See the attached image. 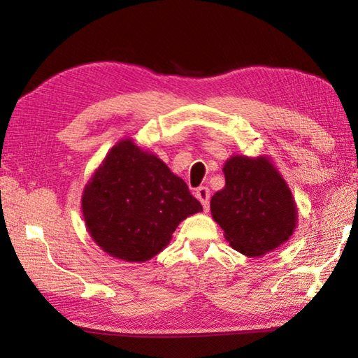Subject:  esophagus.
<instances>
[{"label":"esophagus","instance_id":"esophagus-1","mask_svg":"<svg viewBox=\"0 0 358 358\" xmlns=\"http://www.w3.org/2000/svg\"><path fill=\"white\" fill-rule=\"evenodd\" d=\"M195 196L201 201L203 209L204 210H209V200H210V191H209V189L206 186H200L195 191Z\"/></svg>","mask_w":358,"mask_h":358}]
</instances>
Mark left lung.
<instances>
[{"mask_svg": "<svg viewBox=\"0 0 358 358\" xmlns=\"http://www.w3.org/2000/svg\"><path fill=\"white\" fill-rule=\"evenodd\" d=\"M223 172L226 186L210 199V212L234 249L260 257L291 237L295 203L268 158L235 155Z\"/></svg>", "mask_w": 358, "mask_h": 358, "instance_id": "1", "label": "left lung"}]
</instances>
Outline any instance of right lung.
Listing matches in <instances>:
<instances>
[{"label":"right lung","mask_w":358,"mask_h":358,"mask_svg":"<svg viewBox=\"0 0 358 358\" xmlns=\"http://www.w3.org/2000/svg\"><path fill=\"white\" fill-rule=\"evenodd\" d=\"M94 241L124 262H146L167 246L180 222L203 210L187 185L132 140L120 141L83 194Z\"/></svg>","instance_id":"right-lung-1"}]
</instances>
